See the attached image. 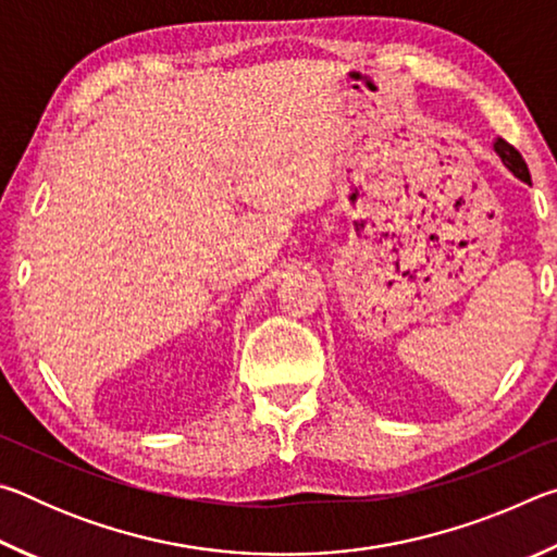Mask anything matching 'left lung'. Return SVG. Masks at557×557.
<instances>
[{
	"label": "left lung",
	"mask_w": 557,
	"mask_h": 557,
	"mask_svg": "<svg viewBox=\"0 0 557 557\" xmlns=\"http://www.w3.org/2000/svg\"><path fill=\"white\" fill-rule=\"evenodd\" d=\"M494 149H496L498 159H502V164L508 169V172L521 178V182L531 184V174H528V166L523 162V157L518 154L511 145L504 143V139H498V143L494 145Z\"/></svg>",
	"instance_id": "obj_1"
}]
</instances>
